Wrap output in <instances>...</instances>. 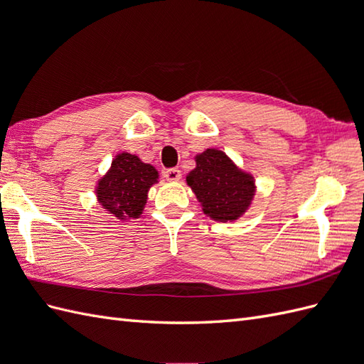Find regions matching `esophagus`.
Returning a JSON list of instances; mask_svg holds the SVG:
<instances>
[{
	"instance_id": "1",
	"label": "esophagus",
	"mask_w": 364,
	"mask_h": 364,
	"mask_svg": "<svg viewBox=\"0 0 364 364\" xmlns=\"http://www.w3.org/2000/svg\"><path fill=\"white\" fill-rule=\"evenodd\" d=\"M164 176H165V179H167L168 182H178L182 178L179 168H168L167 171L164 173Z\"/></svg>"
}]
</instances>
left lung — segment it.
Returning <instances> with one entry per match:
<instances>
[{
	"instance_id": "8db88e82",
	"label": "left lung",
	"mask_w": 364,
	"mask_h": 364,
	"mask_svg": "<svg viewBox=\"0 0 364 364\" xmlns=\"http://www.w3.org/2000/svg\"><path fill=\"white\" fill-rule=\"evenodd\" d=\"M186 183L203 213L217 222H234L243 215L257 188L253 176L217 149H206L196 156V168L186 176Z\"/></svg>"
}]
</instances>
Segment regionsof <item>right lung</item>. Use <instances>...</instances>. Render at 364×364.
I'll return each mask as SVG.
<instances>
[{"label":"right lung","instance_id":"obj_1","mask_svg":"<svg viewBox=\"0 0 364 364\" xmlns=\"http://www.w3.org/2000/svg\"><path fill=\"white\" fill-rule=\"evenodd\" d=\"M158 179L153 165L127 151L118 153L111 168L97 183V200L119 220L138 218L144 211L150 186L158 183Z\"/></svg>","mask_w":364,"mask_h":364}]
</instances>
